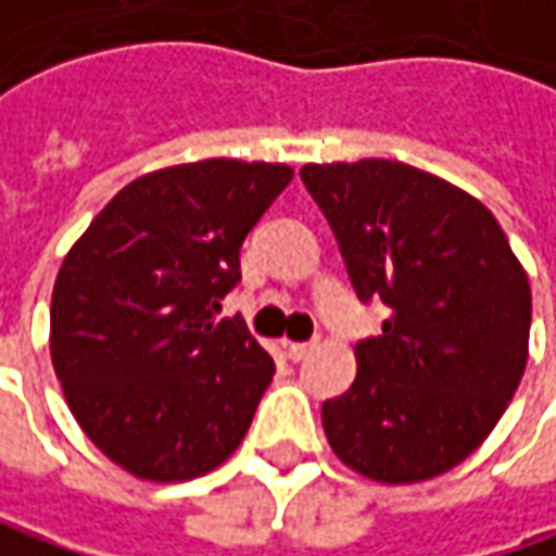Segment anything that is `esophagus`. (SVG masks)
Listing matches in <instances>:
<instances>
[{"label": "esophagus", "instance_id": "esophagus-1", "mask_svg": "<svg viewBox=\"0 0 556 556\" xmlns=\"http://www.w3.org/2000/svg\"><path fill=\"white\" fill-rule=\"evenodd\" d=\"M314 349H317L314 342H289V345H286V354H289L292 361H304Z\"/></svg>", "mask_w": 556, "mask_h": 556}]
</instances>
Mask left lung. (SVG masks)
<instances>
[{"mask_svg":"<svg viewBox=\"0 0 556 556\" xmlns=\"http://www.w3.org/2000/svg\"><path fill=\"white\" fill-rule=\"evenodd\" d=\"M361 302L382 332L357 342V376L324 401L336 457L382 485H414L489 439L529 361L532 292L495 214L420 167L364 157L304 164Z\"/></svg>","mask_w":556,"mask_h":556,"instance_id":"1","label":"left lung"}]
</instances>
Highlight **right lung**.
I'll return each mask as SVG.
<instances>
[{
  "label": "right lung",
  "mask_w": 556,
  "mask_h": 556,
  "mask_svg": "<svg viewBox=\"0 0 556 556\" xmlns=\"http://www.w3.org/2000/svg\"><path fill=\"white\" fill-rule=\"evenodd\" d=\"M289 164L207 157L124 186L61 261L49 351L89 442L146 482L217 470L252 426L274 357L214 320L239 249Z\"/></svg>",
  "instance_id": "right-lung-1"
}]
</instances>
